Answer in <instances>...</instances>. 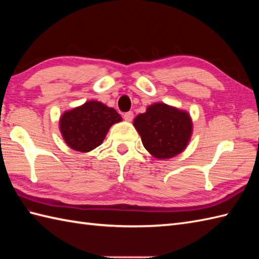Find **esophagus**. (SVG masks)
I'll use <instances>...</instances> for the list:
<instances>
[{
	"instance_id": "obj_1",
	"label": "esophagus",
	"mask_w": 259,
	"mask_h": 259,
	"mask_svg": "<svg viewBox=\"0 0 259 259\" xmlns=\"http://www.w3.org/2000/svg\"><path fill=\"white\" fill-rule=\"evenodd\" d=\"M123 119H124L125 121H128V122H130V121L134 119V113L131 112V111L125 112V113L123 114Z\"/></svg>"
}]
</instances>
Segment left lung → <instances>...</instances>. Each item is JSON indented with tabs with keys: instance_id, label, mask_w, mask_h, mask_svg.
<instances>
[{
	"instance_id": "1",
	"label": "left lung",
	"mask_w": 259,
	"mask_h": 259,
	"mask_svg": "<svg viewBox=\"0 0 259 259\" xmlns=\"http://www.w3.org/2000/svg\"><path fill=\"white\" fill-rule=\"evenodd\" d=\"M134 126L152 157L170 159L183 152L192 135V120L185 110L163 102L150 104L137 115Z\"/></svg>"
}]
</instances>
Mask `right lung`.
<instances>
[{
	"label": "right lung",
	"instance_id": "right-lung-1",
	"mask_svg": "<svg viewBox=\"0 0 259 259\" xmlns=\"http://www.w3.org/2000/svg\"><path fill=\"white\" fill-rule=\"evenodd\" d=\"M120 121L122 118L113 108L90 100L64 111L59 120V129L71 149L89 152L102 144L111 125Z\"/></svg>",
	"mask_w": 259,
	"mask_h": 259
}]
</instances>
